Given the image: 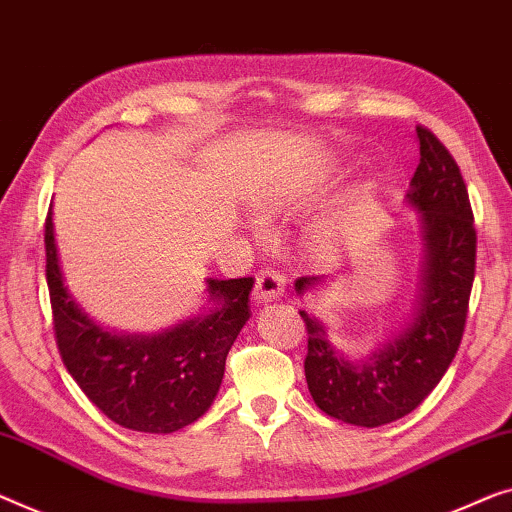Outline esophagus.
Here are the masks:
<instances>
[{"mask_svg": "<svg viewBox=\"0 0 512 512\" xmlns=\"http://www.w3.org/2000/svg\"><path fill=\"white\" fill-rule=\"evenodd\" d=\"M285 294V278L276 271H259L255 282V301L269 303L278 301Z\"/></svg>", "mask_w": 512, "mask_h": 512, "instance_id": "esophagus-1", "label": "esophagus"}]
</instances>
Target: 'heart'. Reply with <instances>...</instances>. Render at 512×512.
<instances>
[{"instance_id":"heart-1","label":"heart","mask_w":512,"mask_h":512,"mask_svg":"<svg viewBox=\"0 0 512 512\" xmlns=\"http://www.w3.org/2000/svg\"><path fill=\"white\" fill-rule=\"evenodd\" d=\"M340 174V167L333 163H326L317 170L315 177L305 179H282L269 186L259 197L257 211L264 220L278 218L280 213H287L299 207V204L308 202L322 190L326 183H331ZM370 197V186L356 188L352 195L347 197L340 207H335L324 218H319L310 230V253L317 259H331L338 255L342 241L352 232L354 223L361 216L363 204Z\"/></svg>"}]
</instances>
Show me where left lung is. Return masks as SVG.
I'll return each mask as SVG.
<instances>
[{
  "mask_svg": "<svg viewBox=\"0 0 512 512\" xmlns=\"http://www.w3.org/2000/svg\"><path fill=\"white\" fill-rule=\"evenodd\" d=\"M421 160L404 195L418 213L421 269L409 317L368 356L352 358L329 329L301 308L308 329L305 381L326 416L358 427L398 421L434 391L460 347L476 271V230L460 167L430 131L418 126ZM331 276L294 282L299 299L322 289Z\"/></svg>",
  "mask_w": 512,
  "mask_h": 512,
  "instance_id": "8db88e82",
  "label": "left lung"
}]
</instances>
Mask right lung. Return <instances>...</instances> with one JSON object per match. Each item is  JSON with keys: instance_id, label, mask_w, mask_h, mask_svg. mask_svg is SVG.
<instances>
[{"instance_id": "add662e5", "label": "right lung", "mask_w": 512, "mask_h": 512, "mask_svg": "<svg viewBox=\"0 0 512 512\" xmlns=\"http://www.w3.org/2000/svg\"><path fill=\"white\" fill-rule=\"evenodd\" d=\"M45 255L61 358L110 421L135 432L170 434L207 414L223 384L225 358L250 319L253 278H207V303L197 315L158 333H126L89 317L68 289L52 207Z\"/></svg>"}]
</instances>
